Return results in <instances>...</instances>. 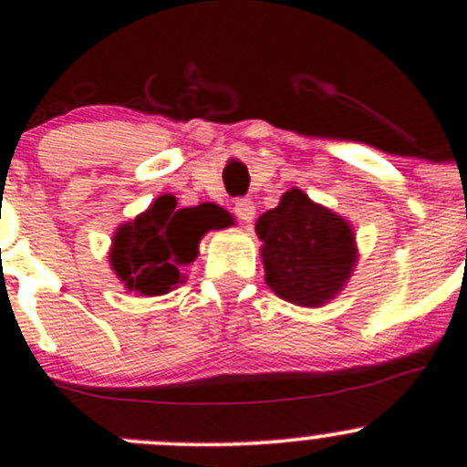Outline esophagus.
<instances>
[{"instance_id": "34e87169", "label": "esophagus", "mask_w": 467, "mask_h": 467, "mask_svg": "<svg viewBox=\"0 0 467 467\" xmlns=\"http://www.w3.org/2000/svg\"><path fill=\"white\" fill-rule=\"evenodd\" d=\"M254 203H252V200H248V197H241V200L234 202V215H237L241 222L250 223L252 219H254Z\"/></svg>"}]
</instances>
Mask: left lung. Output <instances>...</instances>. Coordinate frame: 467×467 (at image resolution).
<instances>
[{"instance_id":"left-lung-1","label":"left lung","mask_w":467,"mask_h":467,"mask_svg":"<svg viewBox=\"0 0 467 467\" xmlns=\"http://www.w3.org/2000/svg\"><path fill=\"white\" fill-rule=\"evenodd\" d=\"M265 281L276 296L318 307L340 292L356 265L349 223L292 189L256 222Z\"/></svg>"}]
</instances>
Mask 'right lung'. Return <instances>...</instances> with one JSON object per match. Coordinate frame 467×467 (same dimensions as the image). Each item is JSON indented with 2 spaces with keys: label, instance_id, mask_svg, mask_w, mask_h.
<instances>
[{
  "label": "right lung",
  "instance_id": "add662e5",
  "mask_svg": "<svg viewBox=\"0 0 467 467\" xmlns=\"http://www.w3.org/2000/svg\"><path fill=\"white\" fill-rule=\"evenodd\" d=\"M173 195H160L147 213L118 228L111 267L127 289L160 296L182 281V265L197 256V244L211 228L226 226L228 213L215 203L175 208Z\"/></svg>",
  "mask_w": 467,
  "mask_h": 467
}]
</instances>
